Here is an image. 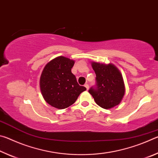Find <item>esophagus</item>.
Listing matches in <instances>:
<instances>
[{
    "label": "esophagus",
    "instance_id": "34e87169",
    "mask_svg": "<svg viewBox=\"0 0 158 158\" xmlns=\"http://www.w3.org/2000/svg\"><path fill=\"white\" fill-rule=\"evenodd\" d=\"M84 86H85V88H86V90H89V84H85Z\"/></svg>",
    "mask_w": 158,
    "mask_h": 158
}]
</instances>
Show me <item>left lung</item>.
I'll return each mask as SVG.
<instances>
[{
    "label": "left lung",
    "instance_id": "1",
    "mask_svg": "<svg viewBox=\"0 0 158 158\" xmlns=\"http://www.w3.org/2000/svg\"><path fill=\"white\" fill-rule=\"evenodd\" d=\"M96 74V85L89 92L98 105L104 109H111L121 103L125 94V85L121 73L112 64L93 62Z\"/></svg>",
    "mask_w": 158,
    "mask_h": 158
}]
</instances>
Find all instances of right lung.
<instances>
[{
    "mask_svg": "<svg viewBox=\"0 0 158 158\" xmlns=\"http://www.w3.org/2000/svg\"><path fill=\"white\" fill-rule=\"evenodd\" d=\"M73 60L58 56L49 61L42 71L40 85L44 100L59 109L68 107L75 102L79 95L86 90L79 85L71 69Z\"/></svg>",
    "mask_w": 158,
    "mask_h": 158,
    "instance_id": "obj_1",
    "label": "right lung"
}]
</instances>
